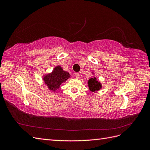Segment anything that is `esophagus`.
<instances>
[{"label": "esophagus", "mask_w": 150, "mask_h": 150, "mask_svg": "<svg viewBox=\"0 0 150 150\" xmlns=\"http://www.w3.org/2000/svg\"><path fill=\"white\" fill-rule=\"evenodd\" d=\"M74 75H75V76H76V78L79 79V78H80V74H79V73H78V72H76V73L74 74Z\"/></svg>", "instance_id": "esophagus-1"}]
</instances>
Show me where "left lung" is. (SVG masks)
Segmentation results:
<instances>
[{"instance_id": "obj_1", "label": "left lung", "mask_w": 150, "mask_h": 150, "mask_svg": "<svg viewBox=\"0 0 150 150\" xmlns=\"http://www.w3.org/2000/svg\"><path fill=\"white\" fill-rule=\"evenodd\" d=\"M88 86L91 91L95 92L101 88V84L98 82L96 78H91L88 81Z\"/></svg>"}]
</instances>
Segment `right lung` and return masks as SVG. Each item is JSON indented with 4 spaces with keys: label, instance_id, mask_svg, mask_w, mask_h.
<instances>
[{
    "label": "right lung",
    "instance_id": "1",
    "mask_svg": "<svg viewBox=\"0 0 150 150\" xmlns=\"http://www.w3.org/2000/svg\"><path fill=\"white\" fill-rule=\"evenodd\" d=\"M69 77V72L64 71L61 66H58L54 68L52 73L46 75L43 79L49 89L55 91Z\"/></svg>",
    "mask_w": 150,
    "mask_h": 150
}]
</instances>
